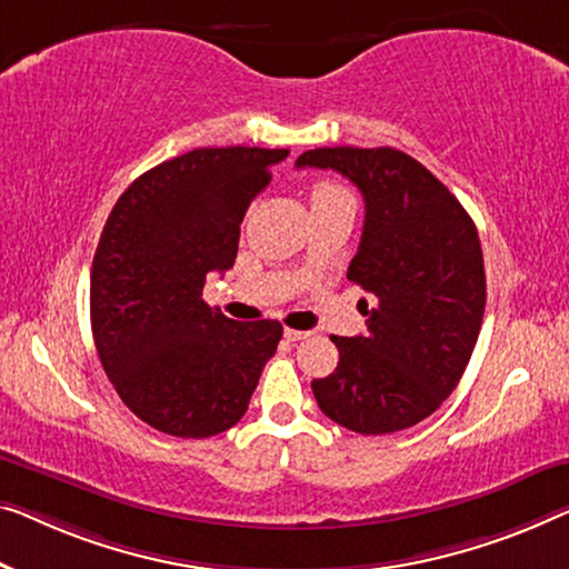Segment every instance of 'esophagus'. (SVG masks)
<instances>
[{
  "label": "esophagus",
  "instance_id": "34e87169",
  "mask_svg": "<svg viewBox=\"0 0 569 569\" xmlns=\"http://www.w3.org/2000/svg\"><path fill=\"white\" fill-rule=\"evenodd\" d=\"M283 337L288 339V342H299V339H307L309 332H301V329H283Z\"/></svg>",
  "mask_w": 569,
  "mask_h": 569
}]
</instances>
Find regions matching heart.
<instances>
[{
  "instance_id": "heart-1",
  "label": "heart",
  "mask_w": 569,
  "mask_h": 569,
  "mask_svg": "<svg viewBox=\"0 0 569 569\" xmlns=\"http://www.w3.org/2000/svg\"><path fill=\"white\" fill-rule=\"evenodd\" d=\"M337 197H347V191L342 189V186H337L332 181H319L311 186V203H321V201H329Z\"/></svg>"
}]
</instances>
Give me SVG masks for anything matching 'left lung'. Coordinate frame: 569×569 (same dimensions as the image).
Returning <instances> with one entry per match:
<instances>
[{"label": "left lung", "instance_id": "left-lung-1", "mask_svg": "<svg viewBox=\"0 0 569 569\" xmlns=\"http://www.w3.org/2000/svg\"><path fill=\"white\" fill-rule=\"evenodd\" d=\"M296 168H332L358 186L366 224L347 278L370 293L368 335L332 337L339 362L311 380L319 409L358 435L431 417L460 383L486 311L480 237L462 203L396 148H317Z\"/></svg>", "mask_w": 569, "mask_h": 569}]
</instances>
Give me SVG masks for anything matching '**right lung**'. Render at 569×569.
Segmentation results:
<instances>
[{"instance_id":"1","label":"right lung","mask_w":569,"mask_h":569,"mask_svg":"<svg viewBox=\"0 0 569 569\" xmlns=\"http://www.w3.org/2000/svg\"><path fill=\"white\" fill-rule=\"evenodd\" d=\"M288 150L197 148L134 178L91 266V332L127 409L163 435H222L248 411L281 321L242 325L201 299L230 270L250 201Z\"/></svg>"}]
</instances>
